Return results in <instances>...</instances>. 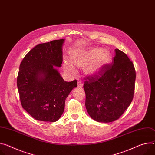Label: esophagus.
Instances as JSON below:
<instances>
[{"instance_id":"obj_1","label":"esophagus","mask_w":155,"mask_h":155,"mask_svg":"<svg viewBox=\"0 0 155 155\" xmlns=\"http://www.w3.org/2000/svg\"><path fill=\"white\" fill-rule=\"evenodd\" d=\"M77 86H78V87H83L82 82L80 81H78V83H77Z\"/></svg>"}]
</instances>
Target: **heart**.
Here are the masks:
<instances>
[{
    "instance_id": "1",
    "label": "heart",
    "mask_w": 155,
    "mask_h": 155,
    "mask_svg": "<svg viewBox=\"0 0 155 155\" xmlns=\"http://www.w3.org/2000/svg\"><path fill=\"white\" fill-rule=\"evenodd\" d=\"M111 55L109 51L98 48L88 50H76L72 55V61L65 58L63 62V68L65 72L75 74L74 67L84 68L88 76H94L100 74L110 62Z\"/></svg>"
}]
</instances>
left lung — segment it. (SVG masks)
Returning a JSON list of instances; mask_svg holds the SVG:
<instances>
[{"label":"left lung","instance_id":"8db88e82","mask_svg":"<svg viewBox=\"0 0 155 155\" xmlns=\"http://www.w3.org/2000/svg\"><path fill=\"white\" fill-rule=\"evenodd\" d=\"M110 64L94 77H87L83 88L85 106L90 116L99 122L118 119L134 97L136 73L134 64L124 52L115 49Z\"/></svg>","mask_w":155,"mask_h":155}]
</instances>
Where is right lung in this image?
Instances as JSON below:
<instances>
[{
	"mask_svg": "<svg viewBox=\"0 0 155 155\" xmlns=\"http://www.w3.org/2000/svg\"><path fill=\"white\" fill-rule=\"evenodd\" d=\"M64 39L36 45L20 64L17 87L23 108L39 121L55 122L77 81H65L55 67L62 63Z\"/></svg>",
	"mask_w": 155,
	"mask_h": 155,
	"instance_id": "right-lung-1",
	"label": "right lung"
}]
</instances>
